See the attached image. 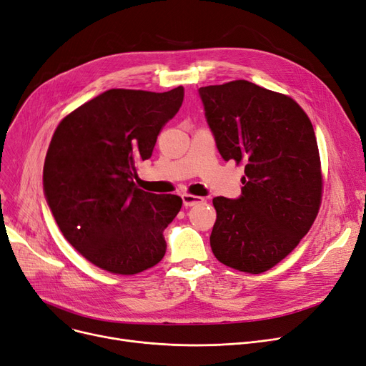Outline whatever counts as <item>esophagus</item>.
I'll return each mask as SVG.
<instances>
[{"instance_id": "34e87169", "label": "esophagus", "mask_w": 366, "mask_h": 366, "mask_svg": "<svg viewBox=\"0 0 366 366\" xmlns=\"http://www.w3.org/2000/svg\"><path fill=\"white\" fill-rule=\"evenodd\" d=\"M182 199H183V206L184 207H192V206H197V204L204 201V198L197 197V195H191V194H183Z\"/></svg>"}]
</instances>
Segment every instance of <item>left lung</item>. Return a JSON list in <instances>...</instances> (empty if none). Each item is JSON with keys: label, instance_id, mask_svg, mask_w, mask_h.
I'll list each match as a JSON object with an SVG mask.
<instances>
[{"label": "left lung", "instance_id": "left-lung-1", "mask_svg": "<svg viewBox=\"0 0 366 366\" xmlns=\"http://www.w3.org/2000/svg\"><path fill=\"white\" fill-rule=\"evenodd\" d=\"M217 150L244 167L242 197L213 198L210 246L222 264L262 273L312 227L323 175L310 117L290 96L239 79L201 86Z\"/></svg>", "mask_w": 366, "mask_h": 366}]
</instances>
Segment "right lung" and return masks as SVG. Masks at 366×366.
Here are the masks:
<instances>
[{"label": "right lung", "instance_id": "right-lung-1", "mask_svg": "<svg viewBox=\"0 0 366 366\" xmlns=\"http://www.w3.org/2000/svg\"><path fill=\"white\" fill-rule=\"evenodd\" d=\"M184 90L112 89L67 114L43 167L48 206L64 239L92 264L137 274L164 258V229L182 209L177 195L137 187V167L179 112Z\"/></svg>", "mask_w": 366, "mask_h": 366}]
</instances>
